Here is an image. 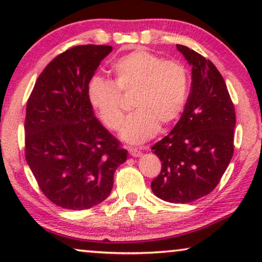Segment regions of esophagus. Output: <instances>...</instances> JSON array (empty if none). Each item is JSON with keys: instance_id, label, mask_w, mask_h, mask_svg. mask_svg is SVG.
Listing matches in <instances>:
<instances>
[{"instance_id": "obj_1", "label": "esophagus", "mask_w": 262, "mask_h": 262, "mask_svg": "<svg viewBox=\"0 0 262 262\" xmlns=\"http://www.w3.org/2000/svg\"><path fill=\"white\" fill-rule=\"evenodd\" d=\"M128 154H130L131 156H134V157H139V156H142V151L139 149H137V148H128Z\"/></svg>"}]
</instances>
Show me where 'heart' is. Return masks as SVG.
I'll return each mask as SVG.
<instances>
[{
	"label": "heart",
	"mask_w": 262,
	"mask_h": 262,
	"mask_svg": "<svg viewBox=\"0 0 262 262\" xmlns=\"http://www.w3.org/2000/svg\"><path fill=\"white\" fill-rule=\"evenodd\" d=\"M113 80L94 76L89 81L87 96L101 123L111 131L123 124L120 95L134 94L135 111L126 118L120 137L131 144L148 141L180 118L187 101L189 74L179 60H163L146 50L121 56L112 66Z\"/></svg>",
	"instance_id": "1"
}]
</instances>
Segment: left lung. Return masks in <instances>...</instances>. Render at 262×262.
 Here are the masks:
<instances>
[{
	"label": "left lung",
	"instance_id": "left-lung-1",
	"mask_svg": "<svg viewBox=\"0 0 262 262\" xmlns=\"http://www.w3.org/2000/svg\"><path fill=\"white\" fill-rule=\"evenodd\" d=\"M192 67V84L184 113L173 130L151 150L162 162L151 182L164 202L191 203L209 194L234 155L235 107L227 84L211 60L177 45Z\"/></svg>",
	"mask_w": 262,
	"mask_h": 262
}]
</instances>
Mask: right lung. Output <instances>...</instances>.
Instances as JSON below:
<instances>
[{
    "label": "right lung",
    "mask_w": 262,
    "mask_h": 262,
    "mask_svg": "<svg viewBox=\"0 0 262 262\" xmlns=\"http://www.w3.org/2000/svg\"><path fill=\"white\" fill-rule=\"evenodd\" d=\"M108 45L74 46L50 62L26 107L25 156L50 202L85 210L110 195L127 151L96 119L87 87Z\"/></svg>",
    "instance_id": "add662e5"
}]
</instances>
